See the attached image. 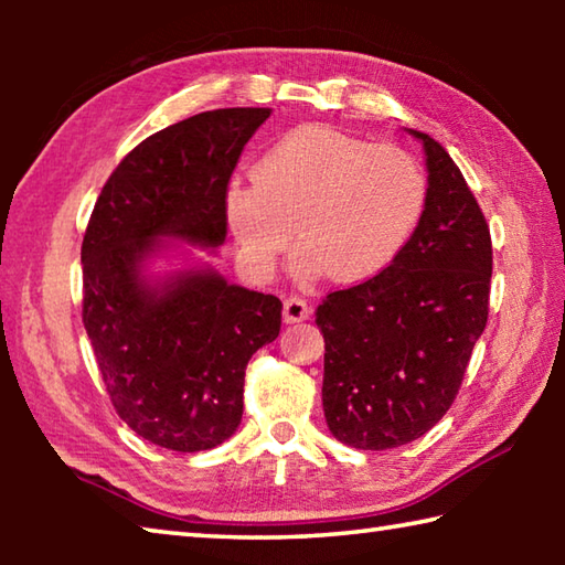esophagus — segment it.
<instances>
[{
  "label": "esophagus",
  "mask_w": 565,
  "mask_h": 565,
  "mask_svg": "<svg viewBox=\"0 0 565 565\" xmlns=\"http://www.w3.org/2000/svg\"><path fill=\"white\" fill-rule=\"evenodd\" d=\"M309 317H311V306L303 299H299V296H289V299L284 301V321L286 323H299Z\"/></svg>",
  "instance_id": "obj_1"
}]
</instances>
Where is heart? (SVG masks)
Instances as JSON below:
<instances>
[{
  "instance_id": "b5f03b06",
  "label": "heart",
  "mask_w": 565,
  "mask_h": 565,
  "mask_svg": "<svg viewBox=\"0 0 565 565\" xmlns=\"http://www.w3.org/2000/svg\"><path fill=\"white\" fill-rule=\"evenodd\" d=\"M252 179L234 181L224 204L246 269L266 276L296 236L299 269L337 284L388 269L428 194L424 171L404 149L319 127L286 134L256 161Z\"/></svg>"
}]
</instances>
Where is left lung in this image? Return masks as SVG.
<instances>
[{
	"label": "left lung",
	"instance_id": "1",
	"mask_svg": "<svg viewBox=\"0 0 565 565\" xmlns=\"http://www.w3.org/2000/svg\"><path fill=\"white\" fill-rule=\"evenodd\" d=\"M424 216L394 264L329 294L323 333V416L337 441L386 451L424 436L461 388L489 319L491 234L461 169L424 131Z\"/></svg>",
	"mask_w": 565,
	"mask_h": 565
}]
</instances>
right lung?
Wrapping results in <instances>:
<instances>
[{"mask_svg": "<svg viewBox=\"0 0 565 565\" xmlns=\"http://www.w3.org/2000/svg\"><path fill=\"white\" fill-rule=\"evenodd\" d=\"M269 109H214L151 134L114 169L82 244L84 329L104 386L134 434L209 451L244 414V374L279 337L281 301L228 284L177 241L216 254L226 184ZM169 253L185 264L150 269Z\"/></svg>", "mask_w": 565, "mask_h": 565, "instance_id": "add662e5", "label": "right lung"}]
</instances>
